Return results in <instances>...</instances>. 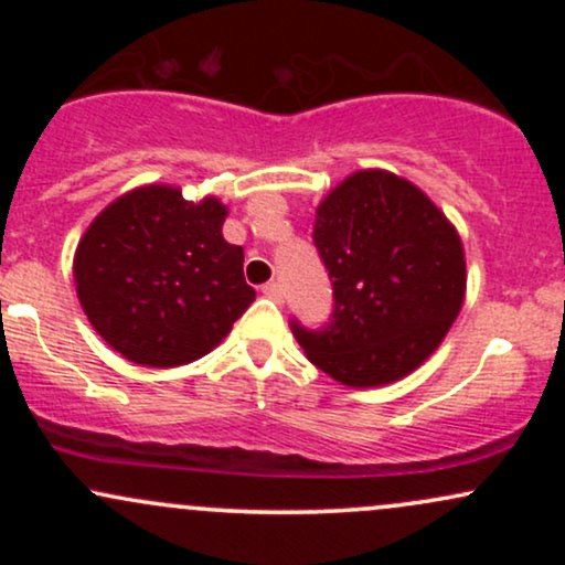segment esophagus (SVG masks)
<instances>
[{
  "instance_id": "1",
  "label": "esophagus",
  "mask_w": 565,
  "mask_h": 565,
  "mask_svg": "<svg viewBox=\"0 0 565 565\" xmlns=\"http://www.w3.org/2000/svg\"><path fill=\"white\" fill-rule=\"evenodd\" d=\"M263 295L265 297H270V300H276V302H281L284 300V289H281V284L278 281H268L263 287Z\"/></svg>"
}]
</instances>
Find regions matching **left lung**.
<instances>
[{
	"mask_svg": "<svg viewBox=\"0 0 565 565\" xmlns=\"http://www.w3.org/2000/svg\"><path fill=\"white\" fill-rule=\"evenodd\" d=\"M313 244L334 310L316 332L291 321L310 364L342 385L380 387L444 342L465 300V249L417 185L385 170L353 172L316 210Z\"/></svg>",
	"mask_w": 565,
	"mask_h": 565,
	"instance_id": "obj_1",
	"label": "left lung"
}]
</instances>
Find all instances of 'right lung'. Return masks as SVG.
I'll return each instance as SVG.
<instances>
[{
	"instance_id": "right-lung-1",
	"label": "right lung",
	"mask_w": 565,
	"mask_h": 565,
	"mask_svg": "<svg viewBox=\"0 0 565 565\" xmlns=\"http://www.w3.org/2000/svg\"><path fill=\"white\" fill-rule=\"evenodd\" d=\"M228 210L174 185H142L108 204L74 255L76 295L116 353L183 366L210 353L255 302L244 249L223 238Z\"/></svg>"
}]
</instances>
